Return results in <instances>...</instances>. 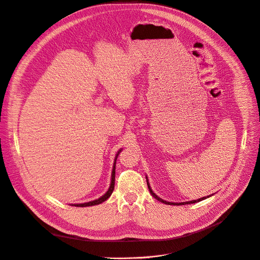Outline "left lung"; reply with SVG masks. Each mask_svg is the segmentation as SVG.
Segmentation results:
<instances>
[{
  "label": "left lung",
  "instance_id": "obj_1",
  "mask_svg": "<svg viewBox=\"0 0 260 260\" xmlns=\"http://www.w3.org/2000/svg\"><path fill=\"white\" fill-rule=\"evenodd\" d=\"M147 184H148V187H149V190H150V193L157 199V200H159V201H161V203H163V204H166V205H172V206H181V205H190V204H195V203H197V201H201V200H204V199H206L207 197H203V198H199V199H197V200H191V201H186V203H179V204H176V203H169V201H165V200H163V199H161L160 197H158L153 191H152V189H151V187H150V184H149V182H148V178H147ZM209 197V196H208Z\"/></svg>",
  "mask_w": 260,
  "mask_h": 260
}]
</instances>
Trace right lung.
<instances>
[{
    "mask_svg": "<svg viewBox=\"0 0 260 260\" xmlns=\"http://www.w3.org/2000/svg\"><path fill=\"white\" fill-rule=\"evenodd\" d=\"M121 152V150L118 152L117 156H115V159H114V164H113V168H112V174H111V183H110V187L108 189V191L103 195L101 196L100 198L96 199V200H93V201H90V203H85V204H79V205H72V206H75V207H91V206H96V205H99L101 203H103V201H105L106 199L109 198V196L111 195L113 189H114V179H115V161H117V158H118V155L119 153Z\"/></svg>",
    "mask_w": 260,
    "mask_h": 260,
    "instance_id": "obj_1",
    "label": "right lung"
}]
</instances>
